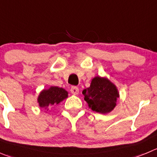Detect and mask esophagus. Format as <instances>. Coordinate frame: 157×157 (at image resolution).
Instances as JSON below:
<instances>
[{
    "label": "esophagus",
    "mask_w": 157,
    "mask_h": 157,
    "mask_svg": "<svg viewBox=\"0 0 157 157\" xmlns=\"http://www.w3.org/2000/svg\"><path fill=\"white\" fill-rule=\"evenodd\" d=\"M70 92L73 94H77L79 93V88L76 87V86H73V87H71V89H70Z\"/></svg>",
    "instance_id": "34e87169"
}]
</instances>
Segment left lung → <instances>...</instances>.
Listing matches in <instances>:
<instances>
[{
  "mask_svg": "<svg viewBox=\"0 0 157 157\" xmlns=\"http://www.w3.org/2000/svg\"><path fill=\"white\" fill-rule=\"evenodd\" d=\"M84 100L94 112L106 114L112 112L119 98L116 86L105 77H95L90 86L82 92Z\"/></svg>",
  "mask_w": 157,
  "mask_h": 157,
  "instance_id": "obj_1",
  "label": "left lung"
}]
</instances>
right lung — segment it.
Returning a JSON list of instances; mask_svg holds the SVG:
<instances>
[{"instance_id": "right-lung-1", "label": "right lung", "mask_w": 157, "mask_h": 157, "mask_svg": "<svg viewBox=\"0 0 157 157\" xmlns=\"http://www.w3.org/2000/svg\"><path fill=\"white\" fill-rule=\"evenodd\" d=\"M68 97V92L59 87H50L43 90L38 97L39 107L47 108L49 106L58 105Z\"/></svg>"}]
</instances>
